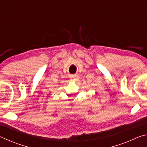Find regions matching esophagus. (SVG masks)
<instances>
[{
  "mask_svg": "<svg viewBox=\"0 0 147 147\" xmlns=\"http://www.w3.org/2000/svg\"><path fill=\"white\" fill-rule=\"evenodd\" d=\"M71 78L72 81H77L78 79V76L77 75H73L71 76Z\"/></svg>",
  "mask_w": 147,
  "mask_h": 147,
  "instance_id": "34e87169",
  "label": "esophagus"
}]
</instances>
